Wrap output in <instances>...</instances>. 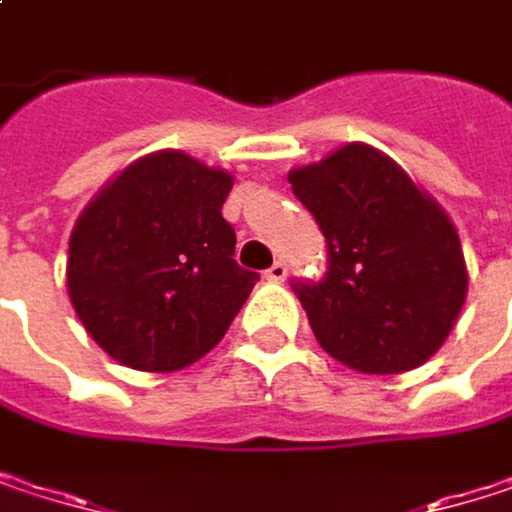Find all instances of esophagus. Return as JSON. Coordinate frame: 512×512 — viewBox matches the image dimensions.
<instances>
[{
    "label": "esophagus",
    "instance_id": "esophagus-1",
    "mask_svg": "<svg viewBox=\"0 0 512 512\" xmlns=\"http://www.w3.org/2000/svg\"><path fill=\"white\" fill-rule=\"evenodd\" d=\"M284 275H287V266H284L281 260H275V263L263 272V278H266V281H284Z\"/></svg>",
    "mask_w": 512,
    "mask_h": 512
}]
</instances>
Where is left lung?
I'll return each instance as SVG.
<instances>
[{
    "label": "left lung",
    "instance_id": "1",
    "mask_svg": "<svg viewBox=\"0 0 512 512\" xmlns=\"http://www.w3.org/2000/svg\"><path fill=\"white\" fill-rule=\"evenodd\" d=\"M326 237V275L293 278L314 338L361 373H403L433 356L465 302L460 237L409 174L367 145L290 171Z\"/></svg>",
    "mask_w": 512,
    "mask_h": 512
}]
</instances>
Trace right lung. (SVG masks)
Returning a JSON list of instances; mask_svg holds the SVG:
<instances>
[{
	"instance_id": "obj_1",
	"label": "right lung",
	"mask_w": 512,
	"mask_h": 512,
	"mask_svg": "<svg viewBox=\"0 0 512 512\" xmlns=\"http://www.w3.org/2000/svg\"><path fill=\"white\" fill-rule=\"evenodd\" d=\"M234 177L177 151L124 168L70 234L67 293L88 335L127 367L168 373L210 353L249 299L222 216Z\"/></svg>"
}]
</instances>
